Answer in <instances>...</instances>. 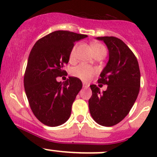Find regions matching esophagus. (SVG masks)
<instances>
[{"label":"esophagus","mask_w":157,"mask_h":157,"mask_svg":"<svg viewBox=\"0 0 157 157\" xmlns=\"http://www.w3.org/2000/svg\"><path fill=\"white\" fill-rule=\"evenodd\" d=\"M83 86L84 88H88L89 86H90V85H89L88 83H83Z\"/></svg>","instance_id":"1"}]
</instances>
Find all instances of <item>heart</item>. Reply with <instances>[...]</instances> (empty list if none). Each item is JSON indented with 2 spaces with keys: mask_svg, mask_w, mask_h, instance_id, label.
Masks as SVG:
<instances>
[{
  "mask_svg": "<svg viewBox=\"0 0 157 157\" xmlns=\"http://www.w3.org/2000/svg\"><path fill=\"white\" fill-rule=\"evenodd\" d=\"M77 48V44L74 45L70 53V59L73 60L75 58L76 55V50ZM92 48H93V52L95 54L98 53L102 51H106L105 46L102 45V44L99 43H93L92 44ZM97 73V70L95 67H91V66L86 65L84 64H80L79 65L76 66V67H73L71 71V74L73 77H75L77 78L80 79L83 81H88L89 80L92 78L93 76Z\"/></svg>",
  "mask_w": 157,
  "mask_h": 157,
  "instance_id": "heart-1",
  "label": "heart"
}]
</instances>
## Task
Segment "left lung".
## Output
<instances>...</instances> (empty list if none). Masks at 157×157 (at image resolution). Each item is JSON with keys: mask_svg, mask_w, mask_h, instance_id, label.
<instances>
[{"mask_svg": "<svg viewBox=\"0 0 157 157\" xmlns=\"http://www.w3.org/2000/svg\"><path fill=\"white\" fill-rule=\"evenodd\" d=\"M109 49V58L98 83L108 85L100 93L96 85H90V115L96 123L110 127L122 121L134 105L140 86L138 61L128 45L114 36L97 37Z\"/></svg>", "mask_w": 157, "mask_h": 157, "instance_id": "1", "label": "left lung"}]
</instances>
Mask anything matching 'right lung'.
<instances>
[{"label": "right lung", "mask_w": 157, "mask_h": 157, "mask_svg": "<svg viewBox=\"0 0 157 157\" xmlns=\"http://www.w3.org/2000/svg\"><path fill=\"white\" fill-rule=\"evenodd\" d=\"M87 37L70 31L58 30L39 39L32 48L24 75V88L29 106L42 124L61 125L71 116V107L82 89L79 78L70 77L63 83L61 77L74 42Z\"/></svg>", "instance_id": "1"}]
</instances>
